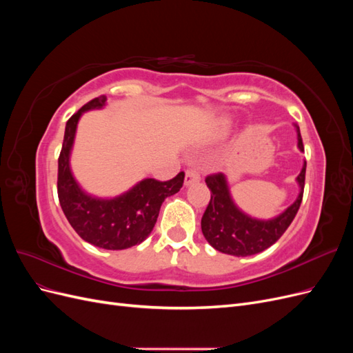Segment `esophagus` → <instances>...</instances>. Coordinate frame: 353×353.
<instances>
[{"mask_svg": "<svg viewBox=\"0 0 353 353\" xmlns=\"http://www.w3.org/2000/svg\"><path fill=\"white\" fill-rule=\"evenodd\" d=\"M200 181V174L197 172L196 169H188L185 172V179H184V184L188 187V185H193L196 183H199Z\"/></svg>", "mask_w": 353, "mask_h": 353, "instance_id": "34e87169", "label": "esophagus"}]
</instances>
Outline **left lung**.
Here are the masks:
<instances>
[{"mask_svg":"<svg viewBox=\"0 0 353 353\" xmlns=\"http://www.w3.org/2000/svg\"><path fill=\"white\" fill-rule=\"evenodd\" d=\"M297 132V147L303 152V143L299 125L294 123ZM306 162L296 181L299 184V196L293 205L288 206L279 216L272 219H256L245 215L234 203L227 178L223 174L209 175L206 184L210 190V201L203 213V236L213 249L232 256H252L268 249L279 240L294 219L301 208L305 188Z\"/></svg>","mask_w":353,"mask_h":353,"instance_id":"1","label":"left lung"}]
</instances>
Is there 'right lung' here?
<instances>
[{"instance_id":"add662e5","label":"right lung","mask_w":353,"mask_h":353,"mask_svg":"<svg viewBox=\"0 0 353 353\" xmlns=\"http://www.w3.org/2000/svg\"><path fill=\"white\" fill-rule=\"evenodd\" d=\"M105 100V95L91 100L68 121L59 157L57 193L63 213L82 240L105 250H123L150 236L160 206L166 197L181 190L185 174L179 172L165 183L145 178L113 199H99L85 193L72 174L70 153L81 116L88 110L101 109Z\"/></svg>"}]
</instances>
